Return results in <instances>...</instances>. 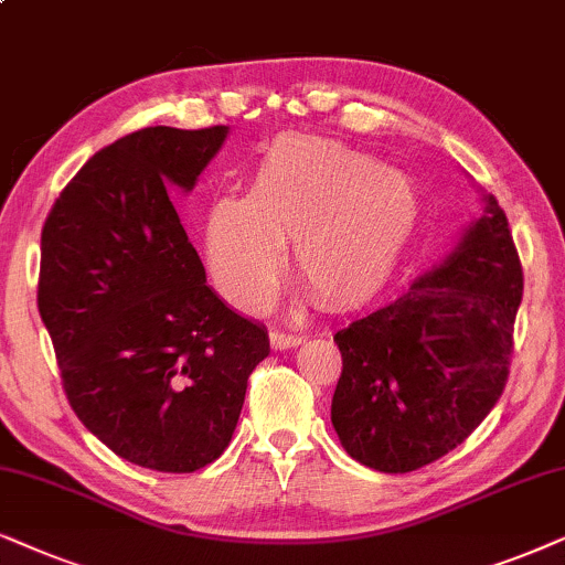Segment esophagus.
<instances>
[{
    "instance_id": "34e87169",
    "label": "esophagus",
    "mask_w": 565,
    "mask_h": 565,
    "mask_svg": "<svg viewBox=\"0 0 565 565\" xmlns=\"http://www.w3.org/2000/svg\"><path fill=\"white\" fill-rule=\"evenodd\" d=\"M305 341L302 333H291V330H270V345L274 349H295Z\"/></svg>"
}]
</instances>
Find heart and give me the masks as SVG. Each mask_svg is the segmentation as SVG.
Instances as JSON below:
<instances>
[{"mask_svg":"<svg viewBox=\"0 0 565 565\" xmlns=\"http://www.w3.org/2000/svg\"><path fill=\"white\" fill-rule=\"evenodd\" d=\"M418 193L374 157L289 134L266 147L247 193L212 199L204 253L220 295L258 310L281 281V245L315 297L351 305L385 287L418 227Z\"/></svg>","mask_w":565,"mask_h":565,"instance_id":"obj_1","label":"heart"}]
</instances>
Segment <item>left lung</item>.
Returning <instances> with one entry per match:
<instances>
[{
    "label": "left lung",
    "mask_w": 565,
    "mask_h": 565,
    "mask_svg": "<svg viewBox=\"0 0 565 565\" xmlns=\"http://www.w3.org/2000/svg\"><path fill=\"white\" fill-rule=\"evenodd\" d=\"M524 276L503 209L401 297L338 330L343 370L330 420L345 452L411 472L460 447L507 387Z\"/></svg>",
    "instance_id": "left-lung-1"
}]
</instances>
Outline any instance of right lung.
Segmentation results:
<instances>
[{"label": "right lung", "instance_id": "add662e5", "mask_svg": "<svg viewBox=\"0 0 565 565\" xmlns=\"http://www.w3.org/2000/svg\"><path fill=\"white\" fill-rule=\"evenodd\" d=\"M227 126H149L103 147L41 232L38 312L72 411L139 468L193 472L227 449L268 333L206 287L170 201Z\"/></svg>", "mask_w": 565, "mask_h": 565}]
</instances>
